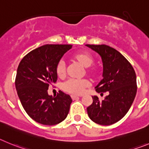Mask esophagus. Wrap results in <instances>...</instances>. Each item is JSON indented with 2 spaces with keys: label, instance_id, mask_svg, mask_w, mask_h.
Listing matches in <instances>:
<instances>
[{
  "label": "esophagus",
  "instance_id": "1",
  "mask_svg": "<svg viewBox=\"0 0 149 149\" xmlns=\"http://www.w3.org/2000/svg\"><path fill=\"white\" fill-rule=\"evenodd\" d=\"M71 98H72V100H77V99H79V96H76V95H71Z\"/></svg>",
  "mask_w": 149,
  "mask_h": 149
}]
</instances>
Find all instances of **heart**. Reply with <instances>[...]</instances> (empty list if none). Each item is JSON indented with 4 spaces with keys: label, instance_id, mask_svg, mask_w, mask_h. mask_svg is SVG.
<instances>
[{
    "label": "heart",
    "instance_id": "obj_1",
    "mask_svg": "<svg viewBox=\"0 0 149 149\" xmlns=\"http://www.w3.org/2000/svg\"><path fill=\"white\" fill-rule=\"evenodd\" d=\"M73 59L78 62L83 68H89L93 65V57L86 52H79L73 56ZM56 74L58 77L63 78L65 76L66 70H65V63L63 61H59L56 66ZM90 74L96 75V70H88ZM90 86V83L88 80H76L69 79L65 81L62 85L63 90L68 93H72L74 95H81L84 93V89Z\"/></svg>",
    "mask_w": 149,
    "mask_h": 149
}]
</instances>
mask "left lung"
Listing matches in <instances>:
<instances>
[{
  "mask_svg": "<svg viewBox=\"0 0 149 149\" xmlns=\"http://www.w3.org/2000/svg\"><path fill=\"white\" fill-rule=\"evenodd\" d=\"M97 53L102 62L103 79L95 87L97 93L108 92L100 101L93 96V103L87 108L88 116L97 124L110 125L120 121L127 113L136 93V78L133 67L114 48L105 45H86Z\"/></svg>",
  "mask_w": 149,
  "mask_h": 149,
  "instance_id": "obj_1",
  "label": "left lung"
}]
</instances>
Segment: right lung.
Wrapping results in <instances>:
<instances>
[{"label": "right lung", "mask_w": 149, "mask_h": 149, "mask_svg": "<svg viewBox=\"0 0 149 149\" xmlns=\"http://www.w3.org/2000/svg\"><path fill=\"white\" fill-rule=\"evenodd\" d=\"M68 45H46L29 52L22 58L17 70L15 88L23 108L37 123L54 125L66 119L71 97L59 91L57 96L48 94L49 84L56 82V66Z\"/></svg>", "instance_id": "right-lung-1"}]
</instances>
